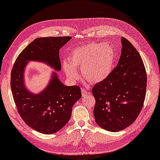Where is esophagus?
I'll return each instance as SVG.
<instances>
[{"mask_svg": "<svg viewBox=\"0 0 160 160\" xmlns=\"http://www.w3.org/2000/svg\"><path fill=\"white\" fill-rule=\"evenodd\" d=\"M87 90L86 89H83V88H82L81 89V93H82V96H85L87 94Z\"/></svg>", "mask_w": 160, "mask_h": 160, "instance_id": "1", "label": "esophagus"}]
</instances>
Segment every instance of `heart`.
Wrapping results in <instances>:
<instances>
[{
  "instance_id": "1",
  "label": "heart",
  "mask_w": 160,
  "mask_h": 160,
  "mask_svg": "<svg viewBox=\"0 0 160 160\" xmlns=\"http://www.w3.org/2000/svg\"><path fill=\"white\" fill-rule=\"evenodd\" d=\"M69 57L70 62L64 61L63 68L70 79H79L80 75L77 68H81L85 79L97 83L109 76L113 67L115 53L108 44L93 42L73 49Z\"/></svg>"
}]
</instances>
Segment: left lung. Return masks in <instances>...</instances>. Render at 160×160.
<instances>
[{
	"mask_svg": "<svg viewBox=\"0 0 160 160\" xmlns=\"http://www.w3.org/2000/svg\"><path fill=\"white\" fill-rule=\"evenodd\" d=\"M122 53L118 65L106 79L93 85V108L96 123L103 129L118 132L130 126L145 102L147 77L138 51L122 38Z\"/></svg>",
	"mask_w": 160,
	"mask_h": 160,
	"instance_id": "1",
	"label": "left lung"
}]
</instances>
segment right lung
Masks as SVG:
<instances>
[{"mask_svg":"<svg viewBox=\"0 0 160 160\" xmlns=\"http://www.w3.org/2000/svg\"><path fill=\"white\" fill-rule=\"evenodd\" d=\"M71 38H37L19 54L13 66L11 88L18 113L27 125L41 133L53 134L63 128L71 118L72 105L82 95L79 86H66L56 73L44 91L37 95L30 93L24 85L26 62L42 61L60 71V49Z\"/></svg>","mask_w":160,"mask_h":160,"instance_id":"add662e5","label":"right lung"}]
</instances>
